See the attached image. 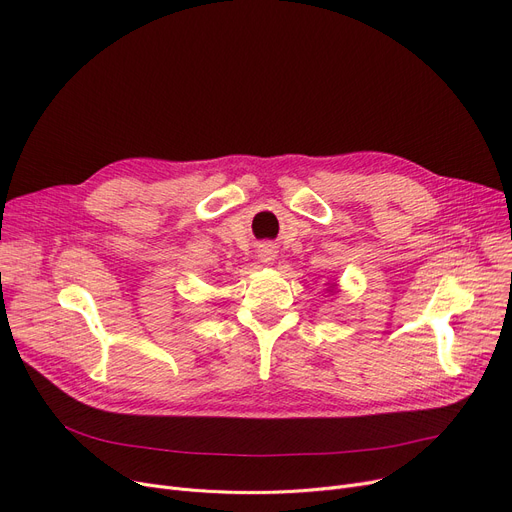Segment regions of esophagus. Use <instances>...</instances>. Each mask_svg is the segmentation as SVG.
Segmentation results:
<instances>
[{
  "instance_id": "esophagus-1",
  "label": "esophagus",
  "mask_w": 512,
  "mask_h": 512,
  "mask_svg": "<svg viewBox=\"0 0 512 512\" xmlns=\"http://www.w3.org/2000/svg\"><path fill=\"white\" fill-rule=\"evenodd\" d=\"M257 257H259L263 263H274L276 251H274L272 245H261L259 251H257Z\"/></svg>"
}]
</instances>
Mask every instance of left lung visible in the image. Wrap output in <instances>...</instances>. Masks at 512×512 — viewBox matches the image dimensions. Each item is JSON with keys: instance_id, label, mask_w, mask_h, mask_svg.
Segmentation results:
<instances>
[{"instance_id": "obj_1", "label": "left lung", "mask_w": 512, "mask_h": 512, "mask_svg": "<svg viewBox=\"0 0 512 512\" xmlns=\"http://www.w3.org/2000/svg\"><path fill=\"white\" fill-rule=\"evenodd\" d=\"M328 290H330V292H338V284H336V282H332V284L328 286Z\"/></svg>"}]
</instances>
